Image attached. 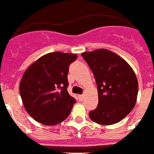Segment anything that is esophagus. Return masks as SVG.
Wrapping results in <instances>:
<instances>
[{
	"label": "esophagus",
	"mask_w": 154,
	"mask_h": 154,
	"mask_svg": "<svg viewBox=\"0 0 154 154\" xmlns=\"http://www.w3.org/2000/svg\"><path fill=\"white\" fill-rule=\"evenodd\" d=\"M78 97H79L80 100H83L84 95H79V96H78Z\"/></svg>",
	"instance_id": "esophagus-1"
}]
</instances>
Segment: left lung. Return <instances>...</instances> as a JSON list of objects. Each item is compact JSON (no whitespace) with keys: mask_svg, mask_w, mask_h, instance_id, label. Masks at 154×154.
Wrapping results in <instances>:
<instances>
[{"mask_svg":"<svg viewBox=\"0 0 154 154\" xmlns=\"http://www.w3.org/2000/svg\"><path fill=\"white\" fill-rule=\"evenodd\" d=\"M93 73L97 90L98 105L90 111V119L101 125L119 122L133 110L138 92L136 75L121 57L106 49L82 54Z\"/></svg>","mask_w":154,"mask_h":154,"instance_id":"8db88e82","label":"left lung"}]
</instances>
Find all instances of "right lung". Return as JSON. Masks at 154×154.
<instances>
[{
    "instance_id": "1",
    "label": "right lung",
    "mask_w": 154,
    "mask_h": 154,
    "mask_svg": "<svg viewBox=\"0 0 154 154\" xmlns=\"http://www.w3.org/2000/svg\"><path fill=\"white\" fill-rule=\"evenodd\" d=\"M77 54H47L25 71L20 92L25 109L37 122L53 126L64 121L76 100L69 94V67Z\"/></svg>"
}]
</instances>
